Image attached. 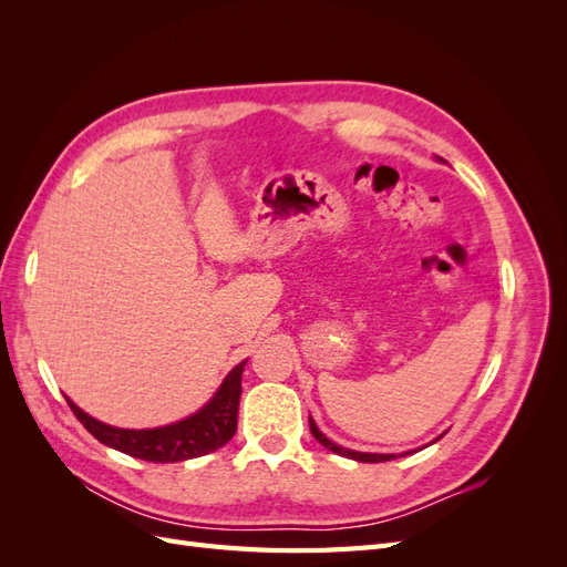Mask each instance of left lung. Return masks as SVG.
<instances>
[{"label":"left lung","mask_w":567,"mask_h":567,"mask_svg":"<svg viewBox=\"0 0 567 567\" xmlns=\"http://www.w3.org/2000/svg\"><path fill=\"white\" fill-rule=\"evenodd\" d=\"M310 431H312V435H315V440L317 442H321L326 450H331V452H336V454H340V456H348V458H354V461H362V463H381V461H390V458H394V454H362V452H352V450H342V447H338V444H333L329 437L326 435H321V431L317 427V423L310 419Z\"/></svg>","instance_id":"8db88e82"}]
</instances>
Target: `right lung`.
I'll return each instance as SVG.
<instances>
[{"instance_id": "1", "label": "right lung", "mask_w": 567, "mask_h": 567, "mask_svg": "<svg viewBox=\"0 0 567 567\" xmlns=\"http://www.w3.org/2000/svg\"><path fill=\"white\" fill-rule=\"evenodd\" d=\"M246 362L234 367L225 383L219 385L215 398L205 404L198 414L188 416L179 423L153 427V431H125L113 427L84 414L80 406L65 400L75 414V419L87 431L109 447L130 454L134 458H144L153 463H175L210 454L234 437L238 419V400H241V373Z\"/></svg>"}]
</instances>
